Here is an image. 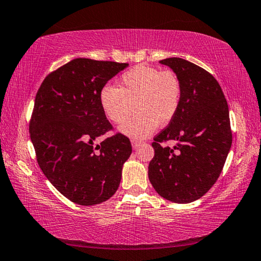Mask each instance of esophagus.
<instances>
[{
    "instance_id": "34e87169",
    "label": "esophagus",
    "mask_w": 261,
    "mask_h": 261,
    "mask_svg": "<svg viewBox=\"0 0 261 261\" xmlns=\"http://www.w3.org/2000/svg\"><path fill=\"white\" fill-rule=\"evenodd\" d=\"M141 143H142V142H141V141H139V140H132V147H133V149L138 148Z\"/></svg>"
}]
</instances>
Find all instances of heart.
Segmentation results:
<instances>
[{"label":"heart","mask_w":261,"mask_h":261,"mask_svg":"<svg viewBox=\"0 0 261 261\" xmlns=\"http://www.w3.org/2000/svg\"><path fill=\"white\" fill-rule=\"evenodd\" d=\"M182 95L180 79L173 70L139 65L123 72L119 88L105 85L100 90V105L109 120L122 123L134 112L135 117L120 127L121 133L136 139L150 135L156 127L173 120Z\"/></svg>","instance_id":"obj_1"}]
</instances>
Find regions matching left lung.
<instances>
[{
    "instance_id": "8db88e82",
    "label": "left lung",
    "mask_w": 261,
    "mask_h": 261,
    "mask_svg": "<svg viewBox=\"0 0 261 261\" xmlns=\"http://www.w3.org/2000/svg\"><path fill=\"white\" fill-rule=\"evenodd\" d=\"M160 62L180 79L182 95L176 117L153 138L148 176L162 198L189 203L211 190L224 166L232 142L228 102L203 68L180 58ZM169 139L177 142L173 148L161 146Z\"/></svg>"
}]
</instances>
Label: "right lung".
<instances>
[{
  "mask_svg": "<svg viewBox=\"0 0 261 261\" xmlns=\"http://www.w3.org/2000/svg\"><path fill=\"white\" fill-rule=\"evenodd\" d=\"M128 63L79 58L46 76L37 92L30 136L46 178L70 201L92 206L109 200L132 153L127 136L112 129L100 105V90Z\"/></svg>",
  "mask_w": 261,
  "mask_h": 261,
  "instance_id": "right-lung-1",
  "label": "right lung"
}]
</instances>
